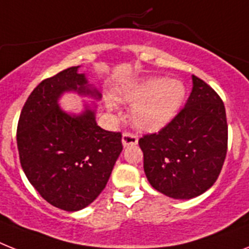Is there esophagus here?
Masks as SVG:
<instances>
[{"mask_svg":"<svg viewBox=\"0 0 249 249\" xmlns=\"http://www.w3.org/2000/svg\"><path fill=\"white\" fill-rule=\"evenodd\" d=\"M139 141V137L132 132H124L122 135L123 146H129V145H136Z\"/></svg>","mask_w":249,"mask_h":249,"instance_id":"esophagus-1","label":"esophagus"}]
</instances>
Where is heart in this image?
Listing matches in <instances>:
<instances>
[{
    "mask_svg": "<svg viewBox=\"0 0 249 249\" xmlns=\"http://www.w3.org/2000/svg\"><path fill=\"white\" fill-rule=\"evenodd\" d=\"M183 84L161 77L147 79L120 92L121 100L133 104L131 118L137 127L157 131L173 120L184 99ZM108 107L113 109L112 103Z\"/></svg>",
    "mask_w": 249,
    "mask_h": 249,
    "instance_id": "1",
    "label": "heart"
}]
</instances>
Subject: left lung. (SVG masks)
Returning a JSON list of instances; mask_svg holds the SVG:
<instances>
[{"label": "left lung", "mask_w": 249, "mask_h": 249, "mask_svg": "<svg viewBox=\"0 0 249 249\" xmlns=\"http://www.w3.org/2000/svg\"><path fill=\"white\" fill-rule=\"evenodd\" d=\"M192 83L186 106L173 120L139 140L150 184L178 200L200 196L216 182L228 149L223 100L197 76Z\"/></svg>", "instance_id": "8db88e82"}]
</instances>
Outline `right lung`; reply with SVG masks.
Instances as JSON below:
<instances>
[{"label": "right lung", "instance_id": "1", "mask_svg": "<svg viewBox=\"0 0 249 249\" xmlns=\"http://www.w3.org/2000/svg\"><path fill=\"white\" fill-rule=\"evenodd\" d=\"M79 66L43 80L22 107L16 131L21 168L38 194L53 206L77 211L107 186L122 151V133L100 128L95 112L71 116L58 106L65 91L99 99Z\"/></svg>", "mask_w": 249, "mask_h": 249}]
</instances>
